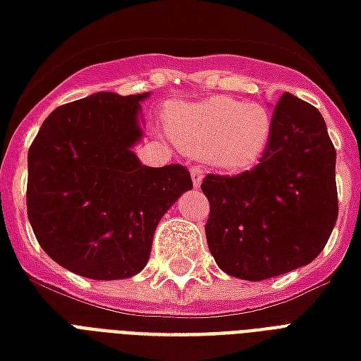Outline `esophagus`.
Masks as SVG:
<instances>
[{
  "mask_svg": "<svg viewBox=\"0 0 361 361\" xmlns=\"http://www.w3.org/2000/svg\"><path fill=\"white\" fill-rule=\"evenodd\" d=\"M202 178H204V172H202L199 166H191V180H193L195 188H201Z\"/></svg>",
  "mask_w": 361,
  "mask_h": 361,
  "instance_id": "1",
  "label": "esophagus"
}]
</instances>
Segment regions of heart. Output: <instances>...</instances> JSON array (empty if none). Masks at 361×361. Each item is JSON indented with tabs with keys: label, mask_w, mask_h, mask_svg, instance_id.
I'll return each mask as SVG.
<instances>
[{
	"label": "heart",
	"mask_w": 361,
	"mask_h": 361,
	"mask_svg": "<svg viewBox=\"0 0 361 361\" xmlns=\"http://www.w3.org/2000/svg\"><path fill=\"white\" fill-rule=\"evenodd\" d=\"M271 126L266 106L229 97L173 106L168 113V133L185 153L229 172L247 170L262 159Z\"/></svg>",
	"instance_id": "heart-1"
}]
</instances>
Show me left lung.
I'll use <instances>...</instances> for the list:
<instances>
[{"label":"left lung","instance_id":"left-lung-1","mask_svg":"<svg viewBox=\"0 0 361 361\" xmlns=\"http://www.w3.org/2000/svg\"><path fill=\"white\" fill-rule=\"evenodd\" d=\"M268 149L252 170L208 173L204 226L216 264L228 276L262 281L306 266L329 241L338 216L337 153L316 106L283 93Z\"/></svg>","mask_w":361,"mask_h":361}]
</instances>
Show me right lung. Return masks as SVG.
I'll return each instance as SVG.
<instances>
[{
	"label": "right lung",
	"instance_id": "right-lung-1",
	"mask_svg": "<svg viewBox=\"0 0 361 361\" xmlns=\"http://www.w3.org/2000/svg\"><path fill=\"white\" fill-rule=\"evenodd\" d=\"M147 95L101 92L57 106L28 149V220L39 247L72 274H140L160 218L193 188L185 166H145L132 151Z\"/></svg>",
	"mask_w": 361,
	"mask_h": 361
}]
</instances>
